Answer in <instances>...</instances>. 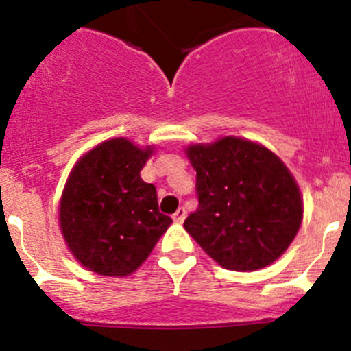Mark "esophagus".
<instances>
[{
	"instance_id": "obj_1",
	"label": "esophagus",
	"mask_w": 351,
	"mask_h": 351,
	"mask_svg": "<svg viewBox=\"0 0 351 351\" xmlns=\"http://www.w3.org/2000/svg\"><path fill=\"white\" fill-rule=\"evenodd\" d=\"M185 217H186V210L183 208V206H180V208L173 213V220H175L176 223H182L183 220H185Z\"/></svg>"
}]
</instances>
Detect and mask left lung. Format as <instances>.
<instances>
[{
	"label": "left lung",
	"mask_w": 351,
	"mask_h": 351,
	"mask_svg": "<svg viewBox=\"0 0 351 351\" xmlns=\"http://www.w3.org/2000/svg\"><path fill=\"white\" fill-rule=\"evenodd\" d=\"M197 171L198 208L183 223L215 263L257 271L296 237L302 200L296 180L267 147L234 136L186 147Z\"/></svg>",
	"instance_id": "1"
}]
</instances>
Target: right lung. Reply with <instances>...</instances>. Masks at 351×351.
I'll return each instance as SVG.
<instances>
[{"label": "right lung", "instance_id": "right-lung-1", "mask_svg": "<svg viewBox=\"0 0 351 351\" xmlns=\"http://www.w3.org/2000/svg\"><path fill=\"white\" fill-rule=\"evenodd\" d=\"M151 154L153 146L109 139L84 154L65 183L62 235L72 256L95 274H132L173 222L158 208L156 188L139 175Z\"/></svg>", "mask_w": 351, "mask_h": 351}]
</instances>
